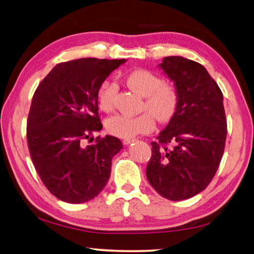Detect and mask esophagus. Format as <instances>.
<instances>
[{"mask_svg":"<svg viewBox=\"0 0 254 254\" xmlns=\"http://www.w3.org/2000/svg\"><path fill=\"white\" fill-rule=\"evenodd\" d=\"M133 141H134L133 139H124V140L122 141V142H123V144L127 145V144H130L131 142H133Z\"/></svg>","mask_w":254,"mask_h":254,"instance_id":"obj_1","label":"esophagus"}]
</instances>
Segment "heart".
I'll return each mask as SVG.
<instances>
[{"instance_id":"b5f03b06","label":"heart","mask_w":254,"mask_h":254,"mask_svg":"<svg viewBox=\"0 0 254 254\" xmlns=\"http://www.w3.org/2000/svg\"><path fill=\"white\" fill-rule=\"evenodd\" d=\"M127 84L133 91L145 97L144 109L157 121L167 122L173 118L178 104L177 93L171 86L163 84V80L158 75L147 69H136L127 75ZM115 93L117 86L113 83L104 81L100 86L97 101L102 111H112ZM153 127V120L147 113L137 117L115 114L105 121L106 131L122 139H130L140 133H148Z\"/></svg>"}]
</instances>
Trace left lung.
I'll return each mask as SVG.
<instances>
[{
	"label": "left lung",
	"instance_id": "obj_1",
	"mask_svg": "<svg viewBox=\"0 0 254 254\" xmlns=\"http://www.w3.org/2000/svg\"><path fill=\"white\" fill-rule=\"evenodd\" d=\"M178 96L175 114L152 142L147 178L159 195L183 200L199 194L216 174L224 152L223 94L206 68L180 56L159 64ZM173 144L168 149L167 144Z\"/></svg>",
	"mask_w": 254,
	"mask_h": 254
}]
</instances>
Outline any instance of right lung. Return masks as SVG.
Segmentation results:
<instances>
[{"label": "right lung", "instance_id": "right-lung-1", "mask_svg": "<svg viewBox=\"0 0 254 254\" xmlns=\"http://www.w3.org/2000/svg\"><path fill=\"white\" fill-rule=\"evenodd\" d=\"M126 59L80 58L56 65L34 92L27 123L28 147L38 175L58 199L80 204L105 187L112 158L123 148L112 135L83 140L102 130L97 92Z\"/></svg>", "mask_w": 254, "mask_h": 254}]
</instances>
